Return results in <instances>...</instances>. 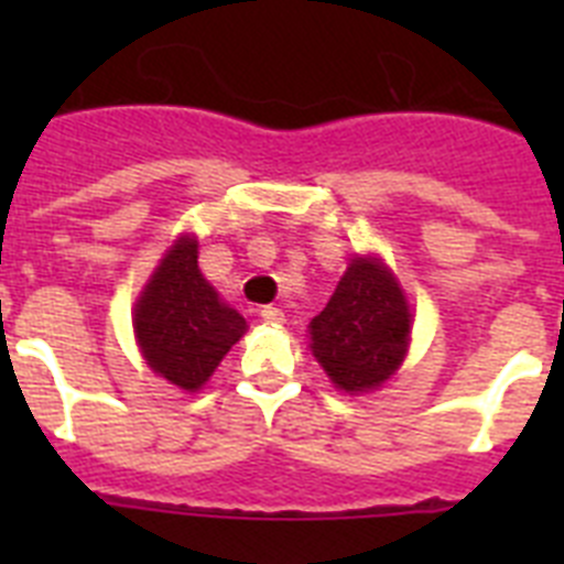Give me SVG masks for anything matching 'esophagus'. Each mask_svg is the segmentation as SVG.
Masks as SVG:
<instances>
[{
    "mask_svg": "<svg viewBox=\"0 0 564 564\" xmlns=\"http://www.w3.org/2000/svg\"><path fill=\"white\" fill-rule=\"evenodd\" d=\"M259 316H262V322H265V325H282V322H285V313L273 305L262 307V311H259Z\"/></svg>",
    "mask_w": 564,
    "mask_h": 564,
    "instance_id": "34e87169",
    "label": "esophagus"
}]
</instances>
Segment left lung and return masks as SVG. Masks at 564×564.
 Listing matches in <instances>:
<instances>
[{
    "label": "left lung",
    "mask_w": 564,
    "mask_h": 564,
    "mask_svg": "<svg viewBox=\"0 0 564 564\" xmlns=\"http://www.w3.org/2000/svg\"><path fill=\"white\" fill-rule=\"evenodd\" d=\"M311 352L347 395L381 390L412 344V307L378 253H352L330 302L307 325Z\"/></svg>",
    "instance_id": "8db88e82"
}]
</instances>
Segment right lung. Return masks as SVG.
Here are the masks:
<instances>
[{
	"instance_id": "right-lung-1",
	"label": "right lung",
	"mask_w": 564,
	"mask_h": 564,
	"mask_svg": "<svg viewBox=\"0 0 564 564\" xmlns=\"http://www.w3.org/2000/svg\"><path fill=\"white\" fill-rule=\"evenodd\" d=\"M197 248L192 231L174 239L132 307L143 361L183 392H200L248 330L246 318L203 276Z\"/></svg>"
}]
</instances>
